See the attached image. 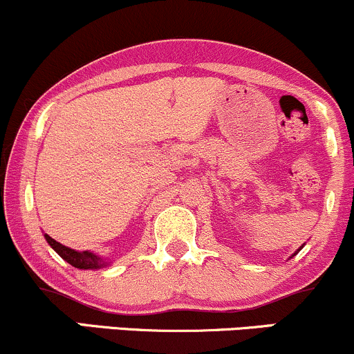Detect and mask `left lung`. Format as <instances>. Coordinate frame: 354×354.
Wrapping results in <instances>:
<instances>
[{"label": "left lung", "instance_id": "obj_1", "mask_svg": "<svg viewBox=\"0 0 354 354\" xmlns=\"http://www.w3.org/2000/svg\"><path fill=\"white\" fill-rule=\"evenodd\" d=\"M301 249H303V245H301V248H299V249H297V251H296L295 254H292V256H296V254H297V252H299V251H301ZM292 256H291V257H292Z\"/></svg>", "mask_w": 354, "mask_h": 354}]
</instances>
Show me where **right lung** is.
Instances as JSON below:
<instances>
[{"label":"right lung","mask_w":354,"mask_h":354,"mask_svg":"<svg viewBox=\"0 0 354 354\" xmlns=\"http://www.w3.org/2000/svg\"><path fill=\"white\" fill-rule=\"evenodd\" d=\"M45 236V239L48 244L51 245V249H53L55 252L58 254L62 259H65L66 263L73 266V268L77 269H102V268H106V266H110V263L106 259H103L102 256H98V254L91 252V251H75V249H70L66 248V245L59 244L58 241L51 239L48 234H43Z\"/></svg>","instance_id":"obj_1"}]
</instances>
